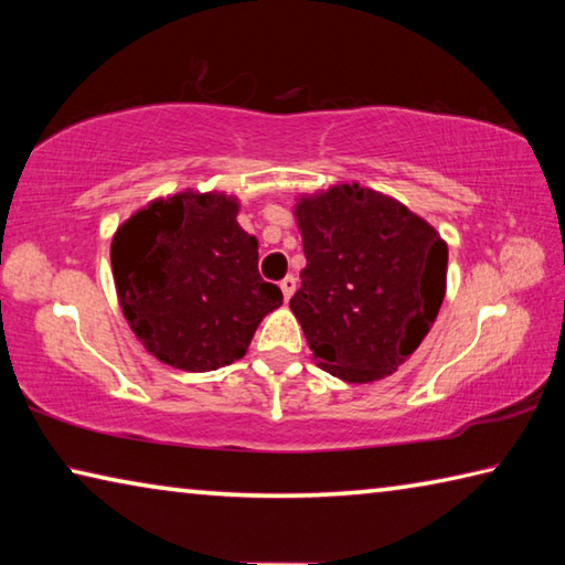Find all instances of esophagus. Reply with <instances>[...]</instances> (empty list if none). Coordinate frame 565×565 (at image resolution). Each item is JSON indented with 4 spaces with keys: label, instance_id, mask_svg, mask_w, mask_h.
I'll return each mask as SVG.
<instances>
[{
    "label": "esophagus",
    "instance_id": "obj_1",
    "mask_svg": "<svg viewBox=\"0 0 565 565\" xmlns=\"http://www.w3.org/2000/svg\"><path fill=\"white\" fill-rule=\"evenodd\" d=\"M279 286H281V294H284V299L289 301L291 296H294V291H296V276H284V279L279 281Z\"/></svg>",
    "mask_w": 565,
    "mask_h": 565
}]
</instances>
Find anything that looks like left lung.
<instances>
[{
    "instance_id": "8db88e82",
    "label": "left lung",
    "mask_w": 565,
    "mask_h": 565,
    "mask_svg": "<svg viewBox=\"0 0 565 565\" xmlns=\"http://www.w3.org/2000/svg\"><path fill=\"white\" fill-rule=\"evenodd\" d=\"M296 222L306 269L289 306L313 359L349 384L394 374L444 303L446 242L396 199L359 184L301 199Z\"/></svg>"
}]
</instances>
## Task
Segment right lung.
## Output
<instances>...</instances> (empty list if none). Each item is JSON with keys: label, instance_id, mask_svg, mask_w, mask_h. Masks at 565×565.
Listing matches in <instances>:
<instances>
[{"label": "right lung", "instance_id": "obj_1", "mask_svg": "<svg viewBox=\"0 0 565 565\" xmlns=\"http://www.w3.org/2000/svg\"><path fill=\"white\" fill-rule=\"evenodd\" d=\"M224 194L151 202L119 226L111 271L131 331L159 361L214 371L242 359L266 313L281 306L262 279L259 244Z\"/></svg>", "mask_w": 565, "mask_h": 565}]
</instances>
